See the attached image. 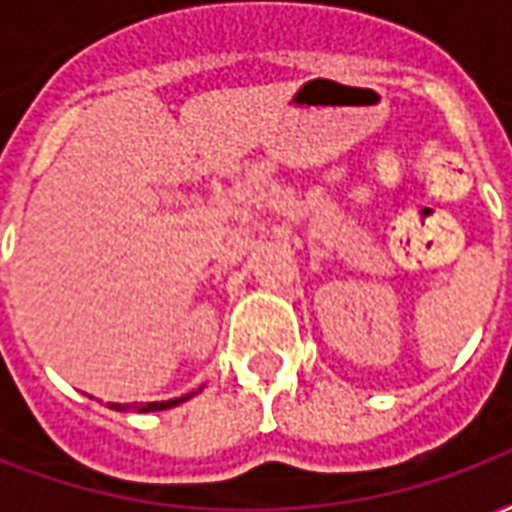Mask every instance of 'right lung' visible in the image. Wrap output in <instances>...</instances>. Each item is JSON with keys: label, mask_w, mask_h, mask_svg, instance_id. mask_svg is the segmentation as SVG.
<instances>
[{"label": "right lung", "mask_w": 512, "mask_h": 512, "mask_svg": "<svg viewBox=\"0 0 512 512\" xmlns=\"http://www.w3.org/2000/svg\"><path fill=\"white\" fill-rule=\"evenodd\" d=\"M200 392V389H197ZM197 392H191V395H197ZM191 395H183V397H172V400H161V403H145V406H139L136 411H164V408H172V406H178V403H183V400H189ZM109 406L115 408V411H120V408H126V406H120V403H109Z\"/></svg>", "instance_id": "right-lung-1"}]
</instances>
